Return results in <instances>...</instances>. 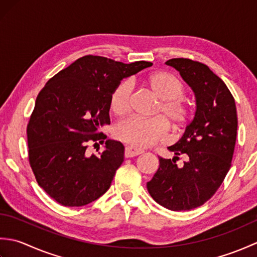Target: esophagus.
<instances>
[{"instance_id": "esophagus-1", "label": "esophagus", "mask_w": 257, "mask_h": 257, "mask_svg": "<svg viewBox=\"0 0 257 257\" xmlns=\"http://www.w3.org/2000/svg\"><path fill=\"white\" fill-rule=\"evenodd\" d=\"M143 150L138 149V148H135L133 146H127L124 149V156L127 158H133V157H137L139 155L143 154Z\"/></svg>"}]
</instances>
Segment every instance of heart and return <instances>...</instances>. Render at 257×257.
Masks as SVG:
<instances>
[{"label":"heart","instance_id":"heart-1","mask_svg":"<svg viewBox=\"0 0 257 257\" xmlns=\"http://www.w3.org/2000/svg\"><path fill=\"white\" fill-rule=\"evenodd\" d=\"M145 85L158 99L156 117L150 119L128 118L113 127V136L124 144L135 147H150L166 137L169 125L174 132H182L190 120V111L182 98L184 88L176 76L167 72H156L147 76ZM132 86L122 80L109 95V109L117 117L129 111Z\"/></svg>","mask_w":257,"mask_h":257}]
</instances>
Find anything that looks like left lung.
Masks as SVG:
<instances>
[{"label": "left lung", "instance_id": "left-lung-1", "mask_svg": "<svg viewBox=\"0 0 257 257\" xmlns=\"http://www.w3.org/2000/svg\"><path fill=\"white\" fill-rule=\"evenodd\" d=\"M176 68L195 96L194 118L177 144L168 149L172 159L159 158L160 166L147 183L157 203L172 211L201 206L220 188L231 168L237 130L235 100L219 76L200 62L172 58ZM187 158L182 167L178 157Z\"/></svg>", "mask_w": 257, "mask_h": 257}]
</instances>
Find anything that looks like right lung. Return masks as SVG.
I'll list each match as a JSON object with an SVG mask.
<instances>
[{"label": "right lung", "mask_w": 257, "mask_h": 257, "mask_svg": "<svg viewBox=\"0 0 257 257\" xmlns=\"http://www.w3.org/2000/svg\"><path fill=\"white\" fill-rule=\"evenodd\" d=\"M150 66L86 55L40 91L27 124L29 160L38 185L59 204L83 206L110 188L124 147L99 132L110 123L109 95L123 78ZM91 142L105 143V149L88 156Z\"/></svg>", "instance_id": "add662e5"}]
</instances>
